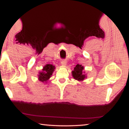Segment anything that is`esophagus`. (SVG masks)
<instances>
[{
  "label": "esophagus",
  "mask_w": 129,
  "mask_h": 129,
  "mask_svg": "<svg viewBox=\"0 0 129 129\" xmlns=\"http://www.w3.org/2000/svg\"><path fill=\"white\" fill-rule=\"evenodd\" d=\"M61 64H62V65H63V66H65V65H66V64H67V61H61Z\"/></svg>",
  "instance_id": "esophagus-1"
}]
</instances>
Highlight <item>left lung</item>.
<instances>
[{"label": "left lung", "instance_id": "1", "mask_svg": "<svg viewBox=\"0 0 129 129\" xmlns=\"http://www.w3.org/2000/svg\"><path fill=\"white\" fill-rule=\"evenodd\" d=\"M84 69V67L81 65L77 64L75 67L73 71L72 72V76L75 80L81 81L84 80L85 78H86L85 75L83 73V70Z\"/></svg>", "mask_w": 129, "mask_h": 129}]
</instances>
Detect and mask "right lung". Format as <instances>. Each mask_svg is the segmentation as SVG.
<instances>
[{
  "mask_svg": "<svg viewBox=\"0 0 129 129\" xmlns=\"http://www.w3.org/2000/svg\"><path fill=\"white\" fill-rule=\"evenodd\" d=\"M55 69V67L51 64H47L44 67L42 71L39 72V80L41 82H47L51 77Z\"/></svg>",
  "mask_w": 129,
  "mask_h": 129,
  "instance_id": "1",
  "label": "right lung"
}]
</instances>
